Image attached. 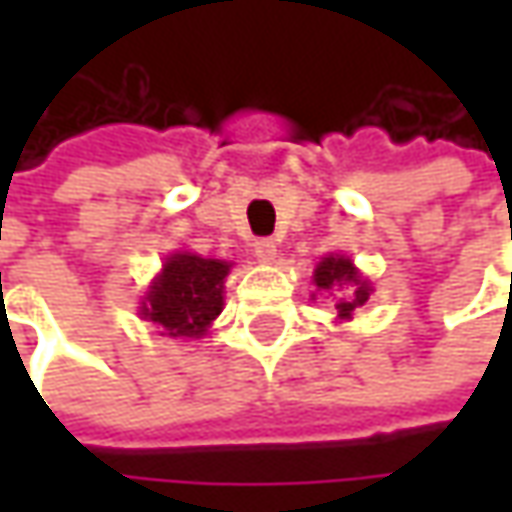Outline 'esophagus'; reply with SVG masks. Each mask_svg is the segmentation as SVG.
Masks as SVG:
<instances>
[{
  "mask_svg": "<svg viewBox=\"0 0 512 512\" xmlns=\"http://www.w3.org/2000/svg\"><path fill=\"white\" fill-rule=\"evenodd\" d=\"M253 253H256V259L259 262H273L276 259V242L273 239H259V242H253Z\"/></svg>",
  "mask_w": 512,
  "mask_h": 512,
  "instance_id": "obj_1",
  "label": "esophagus"
}]
</instances>
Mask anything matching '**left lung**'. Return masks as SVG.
Returning <instances> with one entry per match:
<instances>
[{
    "label": "left lung",
    "instance_id": "1",
    "mask_svg": "<svg viewBox=\"0 0 512 512\" xmlns=\"http://www.w3.org/2000/svg\"><path fill=\"white\" fill-rule=\"evenodd\" d=\"M313 282H316V287H322V290L350 285V296H342L336 302V310H339L342 319H350L353 310L362 307L370 299V287L364 285L362 279H359V273H356V267H353V262L344 259V256H327V259H322L316 265Z\"/></svg>",
    "mask_w": 512,
    "mask_h": 512
}]
</instances>
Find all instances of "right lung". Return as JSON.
I'll return each instance as SVG.
<instances>
[{
  "label": "right lung",
  "mask_w": 512,
  "mask_h": 512,
  "mask_svg": "<svg viewBox=\"0 0 512 512\" xmlns=\"http://www.w3.org/2000/svg\"><path fill=\"white\" fill-rule=\"evenodd\" d=\"M227 270L230 265L219 259L173 253L142 302V316L168 336H202L222 313Z\"/></svg>",
  "instance_id": "obj_1"
}]
</instances>
